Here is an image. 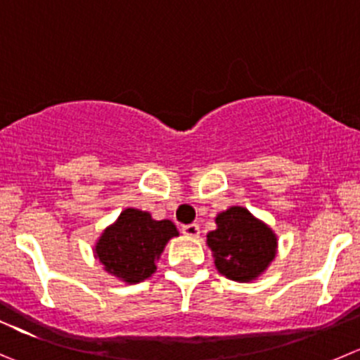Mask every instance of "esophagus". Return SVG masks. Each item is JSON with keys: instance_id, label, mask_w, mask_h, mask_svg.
<instances>
[{"instance_id": "34e87169", "label": "esophagus", "mask_w": 360, "mask_h": 360, "mask_svg": "<svg viewBox=\"0 0 360 360\" xmlns=\"http://www.w3.org/2000/svg\"><path fill=\"white\" fill-rule=\"evenodd\" d=\"M182 233L187 235L191 238H196L200 235V226L198 224H186L182 226Z\"/></svg>"}]
</instances>
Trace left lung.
Here are the masks:
<instances>
[{
	"label": "left lung",
	"instance_id": "left-lung-1",
	"mask_svg": "<svg viewBox=\"0 0 360 360\" xmlns=\"http://www.w3.org/2000/svg\"><path fill=\"white\" fill-rule=\"evenodd\" d=\"M207 235L219 274L238 283L258 279L277 255V235L244 207H229L215 217Z\"/></svg>",
	"mask_w": 360,
	"mask_h": 360
}]
</instances>
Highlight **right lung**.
<instances>
[{"label":"right lung","instance_id":"add662e5","mask_svg":"<svg viewBox=\"0 0 360 360\" xmlns=\"http://www.w3.org/2000/svg\"><path fill=\"white\" fill-rule=\"evenodd\" d=\"M173 237H178V229L169 219L155 221L148 212L125 208L102 231L94 255L105 272L127 285H136L155 272V262Z\"/></svg>","mask_w":360,"mask_h":360}]
</instances>
